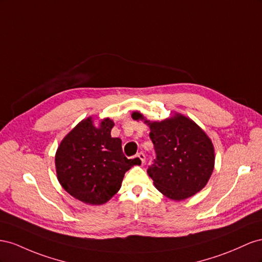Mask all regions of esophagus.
I'll use <instances>...</instances> for the list:
<instances>
[{"label":"esophagus","mask_w":262,"mask_h":262,"mask_svg":"<svg viewBox=\"0 0 262 262\" xmlns=\"http://www.w3.org/2000/svg\"><path fill=\"white\" fill-rule=\"evenodd\" d=\"M137 157L140 159L141 163H145V161H146V156H145L144 152H138V154H137Z\"/></svg>","instance_id":"esophagus-1"}]
</instances>
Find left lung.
I'll return each mask as SVG.
<instances>
[{"instance_id": "1", "label": "left lung", "mask_w": 262, "mask_h": 262, "mask_svg": "<svg viewBox=\"0 0 262 262\" xmlns=\"http://www.w3.org/2000/svg\"><path fill=\"white\" fill-rule=\"evenodd\" d=\"M134 119H144L139 112ZM150 128L156 159L147 172L164 196L174 201L191 198L210 180L215 155L212 140L189 117L176 113L161 122L145 121Z\"/></svg>"}]
</instances>
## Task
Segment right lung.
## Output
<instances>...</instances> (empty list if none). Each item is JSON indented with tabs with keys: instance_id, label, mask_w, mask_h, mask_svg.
I'll list each match as a JSON object with an SVG mask.
<instances>
[{
	"instance_id": "1",
	"label": "right lung",
	"mask_w": 262,
	"mask_h": 262,
	"mask_svg": "<svg viewBox=\"0 0 262 262\" xmlns=\"http://www.w3.org/2000/svg\"><path fill=\"white\" fill-rule=\"evenodd\" d=\"M114 123L104 118L96 127L92 117L81 121L59 145L56 157L58 181L70 195L91 205L106 203L121 189L126 171L140 163L127 159L122 140L111 136Z\"/></svg>"
}]
</instances>
